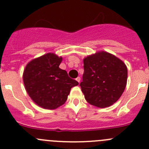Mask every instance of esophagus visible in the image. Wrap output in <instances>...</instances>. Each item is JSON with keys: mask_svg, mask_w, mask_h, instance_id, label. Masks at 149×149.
<instances>
[{"mask_svg": "<svg viewBox=\"0 0 149 149\" xmlns=\"http://www.w3.org/2000/svg\"><path fill=\"white\" fill-rule=\"evenodd\" d=\"M76 80L77 81L79 82V83H80V81H81V78L79 77H79H77V78H76Z\"/></svg>", "mask_w": 149, "mask_h": 149, "instance_id": "obj_1", "label": "esophagus"}]
</instances>
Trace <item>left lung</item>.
Masks as SVG:
<instances>
[{
  "label": "left lung",
  "instance_id": "obj_1",
  "mask_svg": "<svg viewBox=\"0 0 149 149\" xmlns=\"http://www.w3.org/2000/svg\"><path fill=\"white\" fill-rule=\"evenodd\" d=\"M84 68L80 86L88 103L104 108L119 100L127 79V67L121 60L102 51L84 58Z\"/></svg>",
  "mask_w": 149,
  "mask_h": 149
}]
</instances>
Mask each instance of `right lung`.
Returning a JSON list of instances; mask_svg holds the SVG:
<instances>
[{"label": "right lung", "instance_id": "obj_1", "mask_svg": "<svg viewBox=\"0 0 149 149\" xmlns=\"http://www.w3.org/2000/svg\"><path fill=\"white\" fill-rule=\"evenodd\" d=\"M63 58L47 53L32 60L23 74L25 88L37 105L54 109L65 102L72 87L79 83L59 68Z\"/></svg>", "mask_w": 149, "mask_h": 149}]
</instances>
